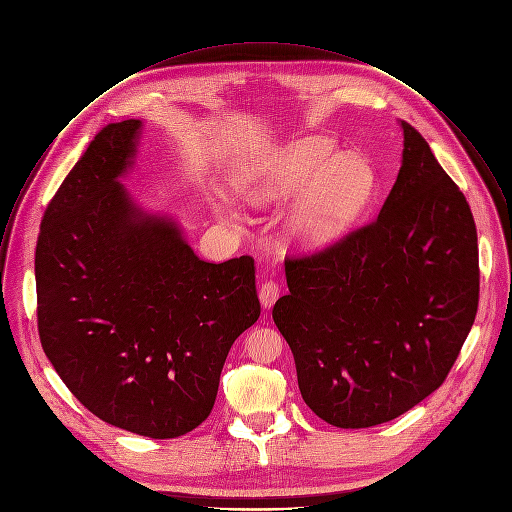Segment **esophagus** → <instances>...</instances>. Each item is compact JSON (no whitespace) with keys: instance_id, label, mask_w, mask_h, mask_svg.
Instances as JSON below:
<instances>
[{"instance_id":"obj_1","label":"esophagus","mask_w":512,"mask_h":512,"mask_svg":"<svg viewBox=\"0 0 512 512\" xmlns=\"http://www.w3.org/2000/svg\"><path fill=\"white\" fill-rule=\"evenodd\" d=\"M258 296H260V302H262L264 309H270V306H272V304L278 300V296H280V286H278V282H274V280L262 282V286H260V290H258Z\"/></svg>"}]
</instances>
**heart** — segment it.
Segmentation results:
<instances>
[{
  "label": "heart",
  "mask_w": 512,
  "mask_h": 512,
  "mask_svg": "<svg viewBox=\"0 0 512 512\" xmlns=\"http://www.w3.org/2000/svg\"><path fill=\"white\" fill-rule=\"evenodd\" d=\"M238 187L252 203L294 199L286 234L302 250L341 238L371 199L375 175L359 155H343L331 141H296L248 167Z\"/></svg>",
  "instance_id": "1"
}]
</instances>
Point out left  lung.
Returning <instances> with one entry per match:
<instances>
[{
  "label": "left lung",
  "mask_w": 512,
  "mask_h": 512,
  "mask_svg": "<svg viewBox=\"0 0 512 512\" xmlns=\"http://www.w3.org/2000/svg\"><path fill=\"white\" fill-rule=\"evenodd\" d=\"M401 129V167L379 216L286 258L290 292L272 309L304 403L337 428L395 420L436 391L478 311L468 201L426 139Z\"/></svg>",
  "instance_id": "1"
}]
</instances>
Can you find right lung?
Returning <instances> with one entry per match:
<instances>
[{"mask_svg":"<svg viewBox=\"0 0 512 512\" xmlns=\"http://www.w3.org/2000/svg\"><path fill=\"white\" fill-rule=\"evenodd\" d=\"M141 127L102 129L48 203L38 333L88 412L167 440L210 416L230 347L258 321L260 300L252 256L199 260L171 218L139 210L119 183Z\"/></svg>","mask_w":512,"mask_h":512,"instance_id":"1","label":"right lung"}]
</instances>
